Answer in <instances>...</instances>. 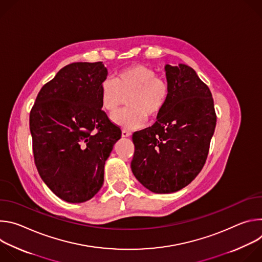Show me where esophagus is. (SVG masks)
<instances>
[{"instance_id": "esophagus-1", "label": "esophagus", "mask_w": 262, "mask_h": 262, "mask_svg": "<svg viewBox=\"0 0 262 262\" xmlns=\"http://www.w3.org/2000/svg\"><path fill=\"white\" fill-rule=\"evenodd\" d=\"M130 136H132V133H130V132H127V130H125V129L122 130V137H123V138H128V137H130Z\"/></svg>"}]
</instances>
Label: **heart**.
Listing matches in <instances>:
<instances>
[{"label": "heart", "instance_id": "obj_1", "mask_svg": "<svg viewBox=\"0 0 262 262\" xmlns=\"http://www.w3.org/2000/svg\"><path fill=\"white\" fill-rule=\"evenodd\" d=\"M129 107L112 116L116 124L136 129L147 120L158 118L169 98V85L154 69L142 64H133L119 70L115 79H104L99 87L102 107L108 113L115 112L128 97Z\"/></svg>", "mask_w": 262, "mask_h": 262}]
</instances>
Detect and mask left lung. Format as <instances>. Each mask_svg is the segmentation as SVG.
Segmentation results:
<instances>
[{"label":"left lung","instance_id":"obj_1","mask_svg":"<svg viewBox=\"0 0 262 262\" xmlns=\"http://www.w3.org/2000/svg\"><path fill=\"white\" fill-rule=\"evenodd\" d=\"M167 104L151 126L133 135L136 178L157 194L177 192L202 170L216 115L209 88L185 64L166 65Z\"/></svg>","mask_w":262,"mask_h":262}]
</instances>
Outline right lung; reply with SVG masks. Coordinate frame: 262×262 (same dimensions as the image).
<instances>
[{
  "label": "right lung",
  "instance_id": "right-lung-1",
  "mask_svg": "<svg viewBox=\"0 0 262 262\" xmlns=\"http://www.w3.org/2000/svg\"><path fill=\"white\" fill-rule=\"evenodd\" d=\"M102 62L71 63L47 83L30 113L37 170L50 190L69 203L90 200L103 183L104 164L121 130L101 110Z\"/></svg>",
  "mask_w": 262,
  "mask_h": 262
}]
</instances>
